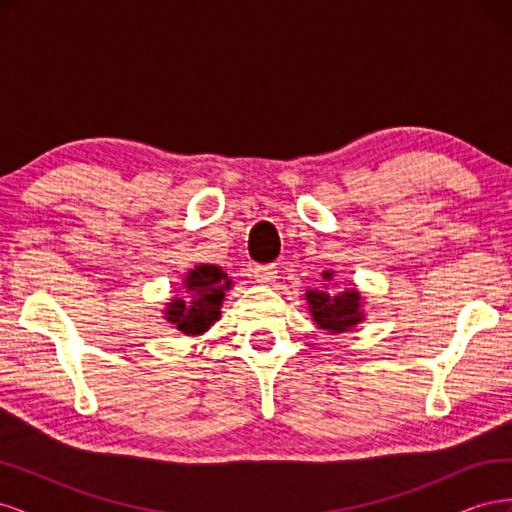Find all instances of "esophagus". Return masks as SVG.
<instances>
[{
	"mask_svg": "<svg viewBox=\"0 0 512 512\" xmlns=\"http://www.w3.org/2000/svg\"><path fill=\"white\" fill-rule=\"evenodd\" d=\"M254 277L258 284H273L277 280V267L275 265H256Z\"/></svg>",
	"mask_w": 512,
	"mask_h": 512,
	"instance_id": "esophagus-1",
	"label": "esophagus"
}]
</instances>
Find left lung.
<instances>
[{
	"label": "left lung",
	"mask_w": 512,
	"mask_h": 512,
	"mask_svg": "<svg viewBox=\"0 0 512 512\" xmlns=\"http://www.w3.org/2000/svg\"><path fill=\"white\" fill-rule=\"evenodd\" d=\"M322 280L331 282L333 271H324ZM305 301H307L309 316H312V320L322 331L344 333L365 320L363 299H361V292L356 288L337 292V294H329L324 290H307Z\"/></svg>",
	"instance_id": "8db88e82"
}]
</instances>
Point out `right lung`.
Here are the masks:
<instances>
[{
    "label": "right lung",
    "instance_id": "1",
    "mask_svg": "<svg viewBox=\"0 0 512 512\" xmlns=\"http://www.w3.org/2000/svg\"><path fill=\"white\" fill-rule=\"evenodd\" d=\"M232 282L218 265H196L183 280L188 297H175L164 309V318L183 335H203L220 318V307Z\"/></svg>",
    "mask_w": 512,
    "mask_h": 512
}]
</instances>
